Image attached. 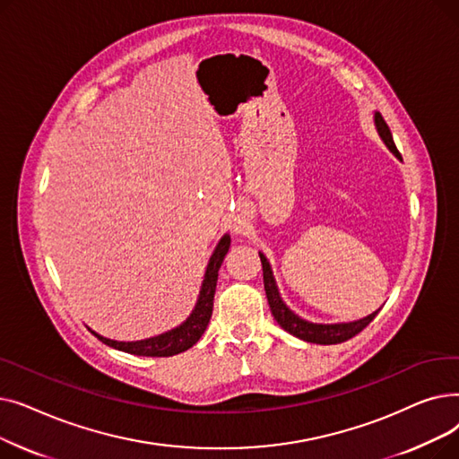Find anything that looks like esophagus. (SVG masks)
Segmentation results:
<instances>
[{
	"mask_svg": "<svg viewBox=\"0 0 459 459\" xmlns=\"http://www.w3.org/2000/svg\"><path fill=\"white\" fill-rule=\"evenodd\" d=\"M232 232H234V234H242V225H236V223H234V225H232Z\"/></svg>",
	"mask_w": 459,
	"mask_h": 459,
	"instance_id": "1",
	"label": "esophagus"
}]
</instances>
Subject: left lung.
<instances>
[{"mask_svg":"<svg viewBox=\"0 0 459 459\" xmlns=\"http://www.w3.org/2000/svg\"><path fill=\"white\" fill-rule=\"evenodd\" d=\"M374 126H376L381 141L385 143V147H387L398 160H402V156L396 149V144H394L393 134H391L387 123H385L379 111L374 113ZM258 256H260V262H262L264 290H266V298H268L273 318L277 320V324L284 331L298 336V339H301L305 342H312V344H339V342H344V341L351 339V336H355L357 333L363 331L379 312V308H377L376 312H372V315L360 318V320H355V322H339V324L308 322V320L298 316L296 312L282 301L277 281L273 277L272 264L268 262L266 256H264V253H258Z\"/></svg>","mask_w":459,"mask_h":459,"instance_id":"1","label":"left lung"}]
</instances>
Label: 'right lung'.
Listing matches in <instances>:
<instances>
[{"instance_id":"add662e5","label":"right lung","mask_w":459,"mask_h":459,"mask_svg":"<svg viewBox=\"0 0 459 459\" xmlns=\"http://www.w3.org/2000/svg\"><path fill=\"white\" fill-rule=\"evenodd\" d=\"M230 247V236L223 234L220 242H217L210 260L208 266L204 272V279L201 284L199 290V298L195 307H193L191 315L175 329L165 331L158 336H151V339L144 341H132V342H125V341H113V339H106V336L99 334L96 331L91 329V333L99 339L100 342H104L106 346H111L115 350L126 351V353H134V355H143V357H171L177 353H182L186 350H189L193 344L199 342V339L203 336V333L206 331L210 318H212V308H213V294H215V284H217V273H220V268L223 264V258L227 256Z\"/></svg>"}]
</instances>
